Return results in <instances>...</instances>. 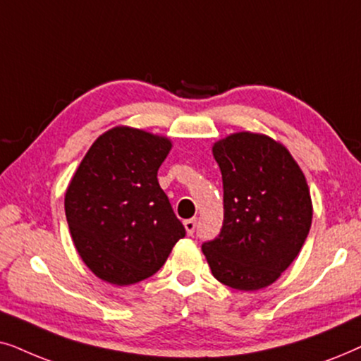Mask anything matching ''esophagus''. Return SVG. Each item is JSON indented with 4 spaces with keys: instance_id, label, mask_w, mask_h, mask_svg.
Returning a JSON list of instances; mask_svg holds the SVG:
<instances>
[{
    "instance_id": "obj_1",
    "label": "esophagus",
    "mask_w": 361,
    "mask_h": 361,
    "mask_svg": "<svg viewBox=\"0 0 361 361\" xmlns=\"http://www.w3.org/2000/svg\"><path fill=\"white\" fill-rule=\"evenodd\" d=\"M183 226H185V229H186V234H188V236H191V234L195 233L196 219H186L185 223H183Z\"/></svg>"
}]
</instances>
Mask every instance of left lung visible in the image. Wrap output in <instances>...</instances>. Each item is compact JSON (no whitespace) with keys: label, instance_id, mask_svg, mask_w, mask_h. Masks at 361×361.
Listing matches in <instances>:
<instances>
[{"label":"left lung","instance_id":"1","mask_svg":"<svg viewBox=\"0 0 361 361\" xmlns=\"http://www.w3.org/2000/svg\"><path fill=\"white\" fill-rule=\"evenodd\" d=\"M213 157L223 175L224 221L201 249L221 284L264 289L304 246L314 213L309 185L290 152L264 133H231L214 143Z\"/></svg>","mask_w":361,"mask_h":361}]
</instances>
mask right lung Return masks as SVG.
<instances>
[{
	"mask_svg": "<svg viewBox=\"0 0 361 361\" xmlns=\"http://www.w3.org/2000/svg\"><path fill=\"white\" fill-rule=\"evenodd\" d=\"M168 137L118 125L102 133L66 190L72 241L90 271L114 286L152 277L186 231L158 183Z\"/></svg>",
	"mask_w": 361,
	"mask_h": 361,
	"instance_id": "obj_1",
	"label": "right lung"
}]
</instances>
